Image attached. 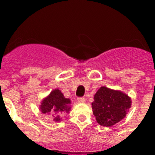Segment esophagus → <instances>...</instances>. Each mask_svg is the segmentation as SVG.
<instances>
[{"instance_id": "esophagus-1", "label": "esophagus", "mask_w": 155, "mask_h": 155, "mask_svg": "<svg viewBox=\"0 0 155 155\" xmlns=\"http://www.w3.org/2000/svg\"><path fill=\"white\" fill-rule=\"evenodd\" d=\"M85 98H78V102H79V103H84V102H85Z\"/></svg>"}]
</instances>
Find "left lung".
Returning a JSON list of instances; mask_svg holds the SVG:
<instances>
[{
    "mask_svg": "<svg viewBox=\"0 0 155 155\" xmlns=\"http://www.w3.org/2000/svg\"><path fill=\"white\" fill-rule=\"evenodd\" d=\"M131 104L128 94L102 86L94 94L91 105L97 123L102 127H110L125 118Z\"/></svg>",
    "mask_w": 155,
    "mask_h": 155,
    "instance_id": "left-lung-1",
    "label": "left lung"
}]
</instances>
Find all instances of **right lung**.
I'll return each mask as SVG.
<instances>
[{
	"label": "right lung",
	"instance_id": "1",
	"mask_svg": "<svg viewBox=\"0 0 155 155\" xmlns=\"http://www.w3.org/2000/svg\"><path fill=\"white\" fill-rule=\"evenodd\" d=\"M71 99L65 98L61 90L56 88L42 100L39 110L50 116L53 121L61 122L62 116L71 112Z\"/></svg>",
	"mask_w": 155,
	"mask_h": 155
}]
</instances>
